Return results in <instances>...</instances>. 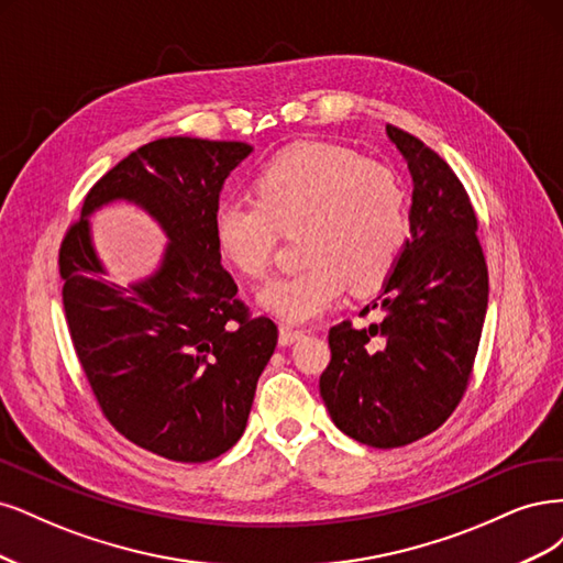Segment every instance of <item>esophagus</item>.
Segmentation results:
<instances>
[{
	"label": "esophagus",
	"mask_w": 563,
	"mask_h": 563,
	"mask_svg": "<svg viewBox=\"0 0 563 563\" xmlns=\"http://www.w3.org/2000/svg\"><path fill=\"white\" fill-rule=\"evenodd\" d=\"M303 336V330H295L289 328V324H280V334H278V341L280 346H289V343H295Z\"/></svg>",
	"instance_id": "obj_1"
}]
</instances>
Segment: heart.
Masks as SVG:
<instances>
[{"label": "heart", "mask_w": 563, "mask_h": 563, "mask_svg": "<svg viewBox=\"0 0 563 563\" xmlns=\"http://www.w3.org/2000/svg\"><path fill=\"white\" fill-rule=\"evenodd\" d=\"M255 203L224 201L212 214L214 243L245 278H264L280 233H299L297 274L262 287L260 303L289 322L320 318L346 287L372 292L400 260L407 191L390 168L330 142H299L255 175Z\"/></svg>", "instance_id": "b5f03b06"}]
</instances>
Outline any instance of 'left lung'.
<instances>
[{"mask_svg":"<svg viewBox=\"0 0 563 563\" xmlns=\"http://www.w3.org/2000/svg\"><path fill=\"white\" fill-rule=\"evenodd\" d=\"M388 137L411 179V233L384 292L365 311L380 322L330 330L320 395L349 438L395 449L438 430L473 374L488 303L477 214L461 179L430 147L395 125Z\"/></svg>","mask_w":563,"mask_h":563,"instance_id":"left-lung-1","label":"left lung"}]
</instances>
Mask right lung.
<instances>
[{
    "instance_id": "right-lung-1",
    "label": "right lung",
    "mask_w": 563,
    "mask_h": 563,
    "mask_svg": "<svg viewBox=\"0 0 563 563\" xmlns=\"http://www.w3.org/2000/svg\"><path fill=\"white\" fill-rule=\"evenodd\" d=\"M245 142L161 137L90 187L60 245L63 306L96 400L125 440L156 456L206 463L245 430L257 380L278 343L222 266L212 214ZM112 200L147 209L169 235L162 266L119 288L103 280L85 217Z\"/></svg>"
}]
</instances>
